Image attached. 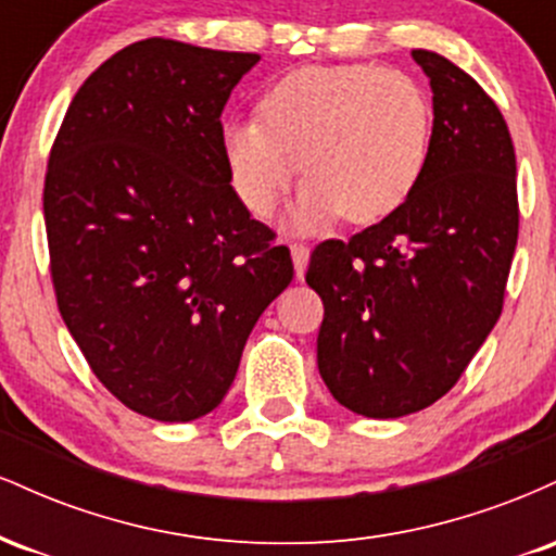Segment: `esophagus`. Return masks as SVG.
<instances>
[{
	"mask_svg": "<svg viewBox=\"0 0 556 556\" xmlns=\"http://www.w3.org/2000/svg\"><path fill=\"white\" fill-rule=\"evenodd\" d=\"M290 251H292V264H295V277H298V279H303L305 266H308L311 248H308V245H303V242H292Z\"/></svg>",
	"mask_w": 556,
	"mask_h": 556,
	"instance_id": "1",
	"label": "esophagus"
}]
</instances>
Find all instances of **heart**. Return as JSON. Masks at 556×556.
Instances as JSON below:
<instances>
[{
	"mask_svg": "<svg viewBox=\"0 0 556 556\" xmlns=\"http://www.w3.org/2000/svg\"><path fill=\"white\" fill-rule=\"evenodd\" d=\"M429 93L402 70L311 65L274 80L256 119L222 127L229 182L251 214L266 216L300 172L292 225L314 229L344 214L371 225L400 212L431 154Z\"/></svg>",
	"mask_w": 556,
	"mask_h": 556,
	"instance_id": "1",
	"label": "heart"
}]
</instances>
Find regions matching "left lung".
<instances>
[{
    "mask_svg": "<svg viewBox=\"0 0 556 556\" xmlns=\"http://www.w3.org/2000/svg\"><path fill=\"white\" fill-rule=\"evenodd\" d=\"M433 91L431 154L400 212L311 253L324 300L318 374L366 418L424 410L457 384L502 314L518 245L515 146L500 106L450 60L413 49Z\"/></svg>",
    "mask_w": 556,
    "mask_h": 556,
    "instance_id": "1",
    "label": "left lung"
}]
</instances>
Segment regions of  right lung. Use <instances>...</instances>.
Listing matches in <instances>:
<instances>
[{
    "instance_id": "right-lung-1",
    "label": "right lung",
    "mask_w": 556,
    "mask_h": 556,
    "mask_svg": "<svg viewBox=\"0 0 556 556\" xmlns=\"http://www.w3.org/2000/svg\"><path fill=\"white\" fill-rule=\"evenodd\" d=\"M258 54L172 38L125 47L67 106L43 182L56 305L123 405L212 413L292 258L229 185L222 110Z\"/></svg>"
}]
</instances>
